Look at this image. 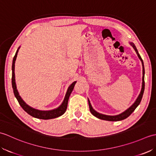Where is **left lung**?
Returning a JSON list of instances; mask_svg holds the SVG:
<instances>
[{
  "mask_svg": "<svg viewBox=\"0 0 156 156\" xmlns=\"http://www.w3.org/2000/svg\"><path fill=\"white\" fill-rule=\"evenodd\" d=\"M129 44H130L132 46V47L133 48V49H135V52H136V54L138 56L139 59H140L141 62L142 66H143V77H142V86H141V92H140V94H139V96L137 97V99L134 102V103L130 107L128 108L127 110H125L124 112H121V113L117 115H104V114H102V113H99V112H98L97 111H96L94 109L92 108V105L90 104V101H89V99L88 98L89 108H90V112L94 116V117H97V118L100 119H102V120L109 121H121V120H123V119H125L126 118H127L132 113V112H133L135 110V108H136L138 107V105L140 104L142 97H143V94H144V89H145V81H144L145 68H144V62H143V59H141L140 54H139V52L137 51L136 47H135V44H133V42H129Z\"/></svg>",
  "mask_w": 156,
  "mask_h": 156,
  "instance_id": "8db88e82",
  "label": "left lung"
}]
</instances>
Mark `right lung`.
Here are the masks:
<instances>
[{
    "label": "right lung",
    "instance_id": "right-lung-1",
    "mask_svg": "<svg viewBox=\"0 0 156 156\" xmlns=\"http://www.w3.org/2000/svg\"><path fill=\"white\" fill-rule=\"evenodd\" d=\"M19 48L20 47H19L18 49L16 50L15 53V55L12 59V87L13 89V92H14V94L16 98L17 99L19 105H21V107L23 108V110H24L25 112H27L29 115H30L31 116H32V117H34L35 118L47 120V119H51L60 117V116H62L63 114H64L66 111L69 97L72 93L73 89L74 88V86L76 83V82L75 81L73 82V83L71 84L70 86L68 87L67 92H66V94L65 95L64 101H63L62 103L59 105L58 108L52 109V110H49V111H41V110H39V109H36L35 108L30 107V106L28 105L23 100L22 98L21 97V96L19 95L17 89H16V85L15 82V64L16 56H17Z\"/></svg>",
    "mask_w": 156,
    "mask_h": 156
}]
</instances>
